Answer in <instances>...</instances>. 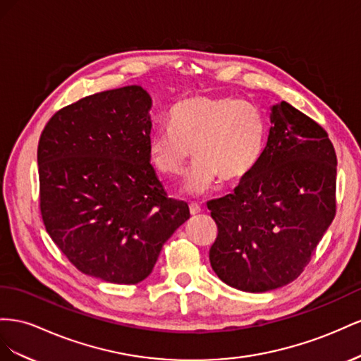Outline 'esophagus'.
I'll list each match as a JSON object with an SVG mask.
<instances>
[{
	"label": "esophagus",
	"instance_id": "1",
	"mask_svg": "<svg viewBox=\"0 0 361 361\" xmlns=\"http://www.w3.org/2000/svg\"><path fill=\"white\" fill-rule=\"evenodd\" d=\"M189 210H190V214H192V216L198 214V213L201 212V205L197 204V202H192V204H189Z\"/></svg>",
	"mask_w": 361,
	"mask_h": 361
}]
</instances>
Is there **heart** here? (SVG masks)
Instances as JSON below:
<instances>
[{
    "label": "heart",
    "instance_id": "1",
    "mask_svg": "<svg viewBox=\"0 0 361 361\" xmlns=\"http://www.w3.org/2000/svg\"><path fill=\"white\" fill-rule=\"evenodd\" d=\"M169 126L148 137V157L163 177L180 175L190 157L195 161L183 192L200 197L224 181H238L259 164L267 126L263 113L248 101L231 97L197 95L175 104Z\"/></svg>",
    "mask_w": 361,
    "mask_h": 361
}]
</instances>
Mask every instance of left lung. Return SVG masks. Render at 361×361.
I'll return each mask as SVG.
<instances>
[{
    "instance_id": "obj_1",
    "label": "left lung",
    "mask_w": 361,
    "mask_h": 361,
    "mask_svg": "<svg viewBox=\"0 0 361 361\" xmlns=\"http://www.w3.org/2000/svg\"><path fill=\"white\" fill-rule=\"evenodd\" d=\"M259 164L207 204L218 225L210 264L234 289L260 293L300 276L336 214L337 159L326 131L281 101Z\"/></svg>"
}]
</instances>
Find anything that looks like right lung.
<instances>
[{"label": "right lung", "instance_id": "add662e5", "mask_svg": "<svg viewBox=\"0 0 361 361\" xmlns=\"http://www.w3.org/2000/svg\"><path fill=\"white\" fill-rule=\"evenodd\" d=\"M151 107L140 86L99 92L59 110L39 140L47 233L78 271L107 283L145 280L190 218L151 166Z\"/></svg>", "mask_w": 361, "mask_h": 361}]
</instances>
